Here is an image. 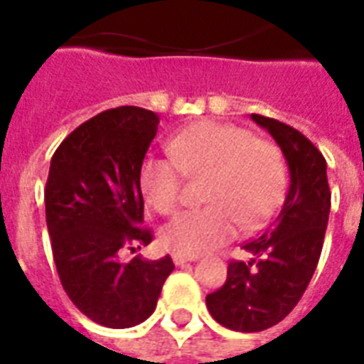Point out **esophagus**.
Here are the masks:
<instances>
[{
	"mask_svg": "<svg viewBox=\"0 0 364 364\" xmlns=\"http://www.w3.org/2000/svg\"><path fill=\"white\" fill-rule=\"evenodd\" d=\"M198 255H181V253H173V263L175 265H185L189 261H197Z\"/></svg>",
	"mask_w": 364,
	"mask_h": 364,
	"instance_id": "esophagus-1",
	"label": "esophagus"
}]
</instances>
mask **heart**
Listing matches in <instances>:
<instances>
[{
    "label": "heart",
    "instance_id": "b5f03b06",
    "mask_svg": "<svg viewBox=\"0 0 364 364\" xmlns=\"http://www.w3.org/2000/svg\"><path fill=\"white\" fill-rule=\"evenodd\" d=\"M171 159H144L138 175L146 203L171 214L181 197V175L206 177L198 210H185L164 226L166 250L198 255L220 247L242 228H257L279 208L287 191V166L277 144L245 128L216 120L191 124L169 142Z\"/></svg>",
    "mask_w": 364,
    "mask_h": 364
}]
</instances>
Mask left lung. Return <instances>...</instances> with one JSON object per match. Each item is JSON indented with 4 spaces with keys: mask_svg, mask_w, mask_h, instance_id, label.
Masks as SVG:
<instances>
[{
    "mask_svg": "<svg viewBox=\"0 0 364 364\" xmlns=\"http://www.w3.org/2000/svg\"><path fill=\"white\" fill-rule=\"evenodd\" d=\"M287 159L290 185L279 216L259 237L245 242L247 261H230L220 289L206 296L214 320L234 331H263L298 304L320 261L331 193L326 159L296 128L252 114Z\"/></svg>",
    "mask_w": 364,
    "mask_h": 364,
    "instance_id": "left-lung-1",
    "label": "left lung"
}]
</instances>
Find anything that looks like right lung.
<instances>
[{"instance_id":"1","label":"right lung","mask_w":364,"mask_h":364,"mask_svg":"<svg viewBox=\"0 0 364 364\" xmlns=\"http://www.w3.org/2000/svg\"><path fill=\"white\" fill-rule=\"evenodd\" d=\"M159 117L117 107L85 120L54 151L44 189L46 226L60 282L75 308L105 328H132L156 310L175 265L136 255L151 242L138 183Z\"/></svg>"}]
</instances>
